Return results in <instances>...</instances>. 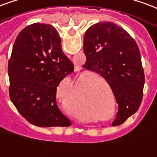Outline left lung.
<instances>
[{
  "instance_id": "8db88e82",
  "label": "left lung",
  "mask_w": 157,
  "mask_h": 157,
  "mask_svg": "<svg viewBox=\"0 0 157 157\" xmlns=\"http://www.w3.org/2000/svg\"><path fill=\"white\" fill-rule=\"evenodd\" d=\"M85 69L98 73L110 85L118 104V126L136 112L143 97L145 75L137 44L112 22H98L84 36Z\"/></svg>"
}]
</instances>
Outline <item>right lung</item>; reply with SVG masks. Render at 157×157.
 Listing matches in <instances>:
<instances>
[{"instance_id":"obj_1","label":"right lung","mask_w":157,"mask_h":157,"mask_svg":"<svg viewBox=\"0 0 157 157\" xmlns=\"http://www.w3.org/2000/svg\"><path fill=\"white\" fill-rule=\"evenodd\" d=\"M73 71L58 31L52 25L31 24L17 36L8 61L10 101L34 126H71L56 96L60 82Z\"/></svg>"}]
</instances>
